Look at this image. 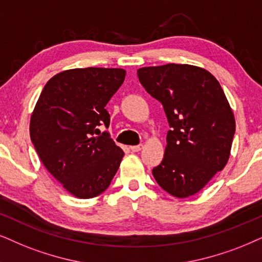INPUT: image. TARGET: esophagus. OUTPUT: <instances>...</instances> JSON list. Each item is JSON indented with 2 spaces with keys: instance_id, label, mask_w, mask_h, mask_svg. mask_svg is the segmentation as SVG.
Returning <instances> with one entry per match:
<instances>
[{
  "instance_id": "obj_1",
  "label": "esophagus",
  "mask_w": 262,
  "mask_h": 262,
  "mask_svg": "<svg viewBox=\"0 0 262 262\" xmlns=\"http://www.w3.org/2000/svg\"><path fill=\"white\" fill-rule=\"evenodd\" d=\"M142 147H144L142 145H137V146H130V150L133 152H139L142 150Z\"/></svg>"
}]
</instances>
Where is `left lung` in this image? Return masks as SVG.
Listing matches in <instances>:
<instances>
[{"label": "left lung", "instance_id": "1", "mask_svg": "<svg viewBox=\"0 0 262 262\" xmlns=\"http://www.w3.org/2000/svg\"><path fill=\"white\" fill-rule=\"evenodd\" d=\"M138 77L163 105L170 127L154 178L171 196H193L230 158L236 121L226 95L209 71L193 65L147 66Z\"/></svg>", "mask_w": 262, "mask_h": 262}]
</instances>
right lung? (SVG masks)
Masks as SVG:
<instances>
[{"label":"right lung","instance_id":"right-lung-1","mask_svg":"<svg viewBox=\"0 0 262 262\" xmlns=\"http://www.w3.org/2000/svg\"><path fill=\"white\" fill-rule=\"evenodd\" d=\"M124 77L123 69L65 70L49 79L36 102L31 141L46 169L72 196H99L120 168L124 152L106 132L100 135L99 125L110 124L105 106Z\"/></svg>","mask_w":262,"mask_h":262}]
</instances>
